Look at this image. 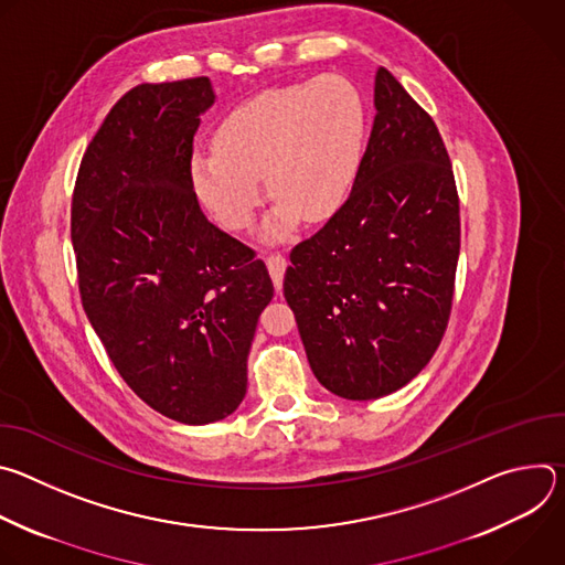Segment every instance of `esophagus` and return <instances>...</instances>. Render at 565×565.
Listing matches in <instances>:
<instances>
[{"mask_svg":"<svg viewBox=\"0 0 565 565\" xmlns=\"http://www.w3.org/2000/svg\"><path fill=\"white\" fill-rule=\"evenodd\" d=\"M266 264H268V273L273 277V284L277 290H281V284H284V273H286V259L281 255H270L266 257Z\"/></svg>","mask_w":565,"mask_h":565,"instance_id":"obj_1","label":"esophagus"}]
</instances>
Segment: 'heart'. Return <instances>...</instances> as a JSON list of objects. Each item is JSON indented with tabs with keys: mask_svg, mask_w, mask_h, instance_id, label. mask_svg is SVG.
Masks as SVG:
<instances>
[{
	"mask_svg": "<svg viewBox=\"0 0 565 565\" xmlns=\"http://www.w3.org/2000/svg\"><path fill=\"white\" fill-rule=\"evenodd\" d=\"M366 111L342 75L257 94L218 125L214 149H199L190 177L214 218L241 232L253 225L262 183L275 201L264 234L286 238L303 216L321 221L347 199L364 153Z\"/></svg>",
	"mask_w": 565,
	"mask_h": 565,
	"instance_id": "b5f03b06",
	"label": "heart"
}]
</instances>
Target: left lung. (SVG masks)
<instances>
[{"label":"left lung","instance_id":"obj_1","mask_svg":"<svg viewBox=\"0 0 565 565\" xmlns=\"http://www.w3.org/2000/svg\"><path fill=\"white\" fill-rule=\"evenodd\" d=\"M351 194L290 253L284 297L321 386L375 399L412 382L451 312L458 192L431 116L380 66Z\"/></svg>","mask_w":565,"mask_h":565}]
</instances>
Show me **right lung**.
Masks as SVG:
<instances>
[{"label": "right lung", "mask_w": 565, "mask_h": 565, "mask_svg": "<svg viewBox=\"0 0 565 565\" xmlns=\"http://www.w3.org/2000/svg\"><path fill=\"white\" fill-rule=\"evenodd\" d=\"M210 77L138 85L79 163L71 241L85 312L151 409L223 420L246 397L248 353L275 295L255 253L203 214L190 160Z\"/></svg>", "instance_id": "obj_1"}]
</instances>
